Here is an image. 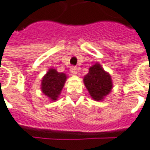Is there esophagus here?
I'll list each match as a JSON object with an SVG mask.
<instances>
[{"label":"esophagus","instance_id":"esophagus-1","mask_svg":"<svg viewBox=\"0 0 150 150\" xmlns=\"http://www.w3.org/2000/svg\"><path fill=\"white\" fill-rule=\"evenodd\" d=\"M70 72H71L72 75H76L77 74V68L75 66H72L70 68Z\"/></svg>","mask_w":150,"mask_h":150}]
</instances>
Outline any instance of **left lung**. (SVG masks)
Instances as JSON below:
<instances>
[{
  "mask_svg": "<svg viewBox=\"0 0 150 150\" xmlns=\"http://www.w3.org/2000/svg\"><path fill=\"white\" fill-rule=\"evenodd\" d=\"M83 81L90 95L95 100H102L112 88L111 76L99 63L93 65L89 69L88 74L85 75Z\"/></svg>",
  "mask_w": 150,
  "mask_h": 150,
  "instance_id": "1",
  "label": "left lung"
}]
</instances>
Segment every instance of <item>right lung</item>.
Listing matches in <instances>:
<instances>
[{
	"instance_id": "obj_1",
	"label": "right lung",
	"mask_w": 150,
	"mask_h": 150,
	"mask_svg": "<svg viewBox=\"0 0 150 150\" xmlns=\"http://www.w3.org/2000/svg\"><path fill=\"white\" fill-rule=\"evenodd\" d=\"M67 76L58 73L54 69H50L42 80V91L51 100H56L64 86Z\"/></svg>"
}]
</instances>
